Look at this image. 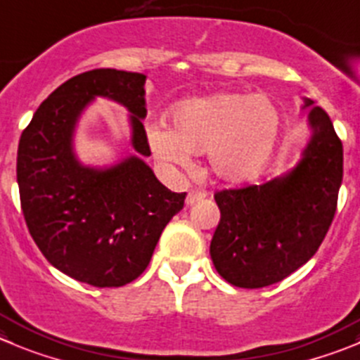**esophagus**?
Returning a JSON list of instances; mask_svg holds the SVG:
<instances>
[{"mask_svg":"<svg viewBox=\"0 0 360 360\" xmlns=\"http://www.w3.org/2000/svg\"><path fill=\"white\" fill-rule=\"evenodd\" d=\"M204 197H206V193H204V191L191 190L190 193L186 195V204H188V206H193V204H197L199 200H202Z\"/></svg>","mask_w":360,"mask_h":360,"instance_id":"1","label":"esophagus"}]
</instances>
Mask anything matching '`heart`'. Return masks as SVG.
Segmentation results:
<instances>
[{"instance_id": "heart-1", "label": "heart", "mask_w": 360, "mask_h": 360, "mask_svg": "<svg viewBox=\"0 0 360 360\" xmlns=\"http://www.w3.org/2000/svg\"><path fill=\"white\" fill-rule=\"evenodd\" d=\"M282 112L266 96L218 92L186 99L170 113V131L147 134L154 156L188 167L190 154H207L217 179L243 184L256 179L274 158L282 133Z\"/></svg>"}]
</instances>
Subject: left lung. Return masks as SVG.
<instances>
[{
    "mask_svg": "<svg viewBox=\"0 0 360 360\" xmlns=\"http://www.w3.org/2000/svg\"><path fill=\"white\" fill-rule=\"evenodd\" d=\"M311 139L293 169L259 186L214 195L220 221L210 254L220 277L238 288H264L304 266L335 214L342 143L330 117L304 97Z\"/></svg>",
    "mask_w": 360,
    "mask_h": 360,
    "instance_id": "8db88e82",
    "label": "left lung"
}]
</instances>
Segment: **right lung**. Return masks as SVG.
I'll return each instance as SVG.
<instances>
[{
    "label": "right lung",
    "instance_id": "obj_1",
    "mask_svg": "<svg viewBox=\"0 0 360 360\" xmlns=\"http://www.w3.org/2000/svg\"><path fill=\"white\" fill-rule=\"evenodd\" d=\"M146 74L96 69L67 79L39 106L21 134L18 184L30 234L62 274L96 288H119L149 264L165 226L186 193L161 184L142 119ZM97 96L130 112L136 155L106 167L85 165L73 150L82 112Z\"/></svg>",
    "mask_w": 360,
    "mask_h": 360
}]
</instances>
